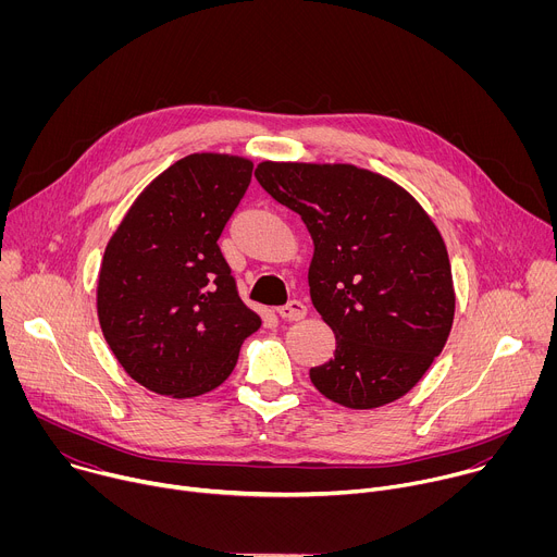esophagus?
<instances>
[{"label":"esophagus","instance_id":"obj_1","mask_svg":"<svg viewBox=\"0 0 557 557\" xmlns=\"http://www.w3.org/2000/svg\"><path fill=\"white\" fill-rule=\"evenodd\" d=\"M277 314L282 317V320H286V322H297V320H301V317L306 314V306L299 299H290L288 304L277 308Z\"/></svg>","mask_w":557,"mask_h":557}]
</instances>
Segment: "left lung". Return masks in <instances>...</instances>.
Listing matches in <instances>:
<instances>
[{"instance_id": "8db88e82", "label": "left lung", "mask_w": 557, "mask_h": 557, "mask_svg": "<svg viewBox=\"0 0 557 557\" xmlns=\"http://www.w3.org/2000/svg\"><path fill=\"white\" fill-rule=\"evenodd\" d=\"M256 178L301 215L314 245L310 299L337 346L310 368L312 385L352 410L396 401L441 355L454 322L438 228L406 189L355 165L262 163Z\"/></svg>"}]
</instances>
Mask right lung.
<instances>
[{
	"label": "right lung",
	"mask_w": 557,
	"mask_h": 557,
	"mask_svg": "<svg viewBox=\"0 0 557 557\" xmlns=\"http://www.w3.org/2000/svg\"><path fill=\"white\" fill-rule=\"evenodd\" d=\"M245 158L191 153L158 176L112 235L99 322L125 372L151 392L198 396L235 368L262 320L218 240L251 185Z\"/></svg>",
	"instance_id": "right-lung-1"
}]
</instances>
